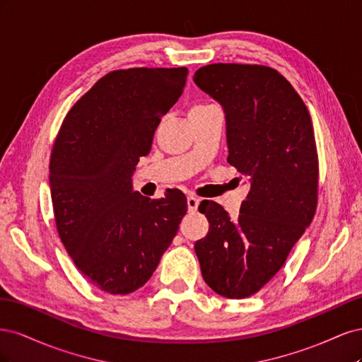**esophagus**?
<instances>
[{"label": "esophagus", "mask_w": 362, "mask_h": 362, "mask_svg": "<svg viewBox=\"0 0 362 362\" xmlns=\"http://www.w3.org/2000/svg\"><path fill=\"white\" fill-rule=\"evenodd\" d=\"M199 198H196V196H193V194H190L189 198H187V206H189V211H196L198 210V206H199Z\"/></svg>", "instance_id": "obj_1"}]
</instances>
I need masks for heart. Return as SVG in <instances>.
<instances>
[{
    "mask_svg": "<svg viewBox=\"0 0 362 362\" xmlns=\"http://www.w3.org/2000/svg\"><path fill=\"white\" fill-rule=\"evenodd\" d=\"M198 107H201V105H198Z\"/></svg>",
    "mask_w": 362,
    "mask_h": 362,
    "instance_id": "obj_1",
    "label": "heart"
}]
</instances>
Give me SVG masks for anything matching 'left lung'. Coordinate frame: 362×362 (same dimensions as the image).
I'll use <instances>...</instances> for the list:
<instances>
[{"instance_id":"obj_1","label":"left lung","mask_w":362,"mask_h":362,"mask_svg":"<svg viewBox=\"0 0 362 362\" xmlns=\"http://www.w3.org/2000/svg\"><path fill=\"white\" fill-rule=\"evenodd\" d=\"M193 81L222 105L228 163L249 178L237 218L213 201L199 205L210 229L194 252L208 287L243 299L276 275L314 217L319 163L311 116L293 86L267 66L214 63Z\"/></svg>"}]
</instances>
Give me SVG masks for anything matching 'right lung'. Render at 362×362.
Here are the masks:
<instances>
[{
  "mask_svg": "<svg viewBox=\"0 0 362 362\" xmlns=\"http://www.w3.org/2000/svg\"><path fill=\"white\" fill-rule=\"evenodd\" d=\"M187 75V68L107 74L71 108L54 144L49 185L59 235L81 275L105 293L144 287L187 211L180 190L151 201L131 180Z\"/></svg>",
  "mask_w": 362,
  "mask_h": 362,
  "instance_id": "add662e5",
  "label": "right lung"
}]
</instances>
